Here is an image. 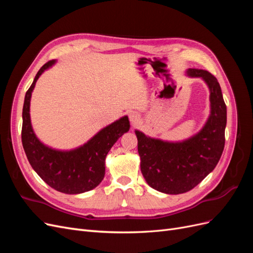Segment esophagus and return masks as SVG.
Masks as SVG:
<instances>
[{
    "label": "esophagus",
    "instance_id": "obj_1",
    "mask_svg": "<svg viewBox=\"0 0 253 253\" xmlns=\"http://www.w3.org/2000/svg\"><path fill=\"white\" fill-rule=\"evenodd\" d=\"M139 118H140V116L137 112H131L128 114V119H129V121L133 122V124H135V122L138 121Z\"/></svg>",
    "mask_w": 253,
    "mask_h": 253
}]
</instances>
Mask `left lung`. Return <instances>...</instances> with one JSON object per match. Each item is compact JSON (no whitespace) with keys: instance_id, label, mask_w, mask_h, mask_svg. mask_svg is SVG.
Wrapping results in <instances>:
<instances>
[{"instance_id":"1","label":"left lung","mask_w":253,"mask_h":253,"mask_svg":"<svg viewBox=\"0 0 253 253\" xmlns=\"http://www.w3.org/2000/svg\"><path fill=\"white\" fill-rule=\"evenodd\" d=\"M190 78H201L209 88L210 114L203 127L178 141L147 136L135 129L141 173L148 185L166 194L186 193L216 167L225 147L227 108L217 79L209 72L189 68Z\"/></svg>"}]
</instances>
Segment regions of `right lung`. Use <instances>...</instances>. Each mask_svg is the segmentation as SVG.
<instances>
[{
  "label": "right lung",
  "instance_id": "1",
  "mask_svg": "<svg viewBox=\"0 0 253 253\" xmlns=\"http://www.w3.org/2000/svg\"><path fill=\"white\" fill-rule=\"evenodd\" d=\"M56 63L57 60H52L44 64L26 91L22 113V143L30 166L49 187L65 194H80L95 189L102 181L106 155L131 126L127 116L121 117L85 143L71 150L53 149L43 143L32 126L30 100L38 79Z\"/></svg>",
  "mask_w": 253,
  "mask_h": 253
}]
</instances>
